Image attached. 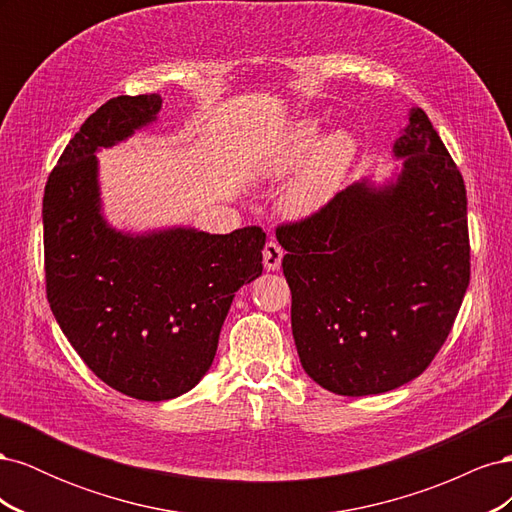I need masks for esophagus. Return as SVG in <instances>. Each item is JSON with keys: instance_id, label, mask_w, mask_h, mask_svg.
Returning <instances> with one entry per match:
<instances>
[{"instance_id": "esophagus-1", "label": "esophagus", "mask_w": 512, "mask_h": 512, "mask_svg": "<svg viewBox=\"0 0 512 512\" xmlns=\"http://www.w3.org/2000/svg\"><path fill=\"white\" fill-rule=\"evenodd\" d=\"M282 258H284V250L282 245L277 241H267L265 243V250H262V262H265V269L267 271H277L282 265Z\"/></svg>"}]
</instances>
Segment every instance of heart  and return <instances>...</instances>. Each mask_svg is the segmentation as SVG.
<instances>
[{
    "label": "heart",
    "instance_id": "1",
    "mask_svg": "<svg viewBox=\"0 0 512 512\" xmlns=\"http://www.w3.org/2000/svg\"><path fill=\"white\" fill-rule=\"evenodd\" d=\"M314 138L316 128L312 123L297 126V130L290 136V143L271 162L269 173L280 177L292 170L307 156L308 149L314 145ZM352 158L354 138L348 132L337 130L320 138L297 177L288 185L284 196L286 209L292 215H307L318 211L339 188Z\"/></svg>",
    "mask_w": 512,
    "mask_h": 512
}]
</instances>
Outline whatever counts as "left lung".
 Listing matches in <instances>:
<instances>
[{"mask_svg": "<svg viewBox=\"0 0 512 512\" xmlns=\"http://www.w3.org/2000/svg\"><path fill=\"white\" fill-rule=\"evenodd\" d=\"M389 188L356 183L275 228L305 374L337 395L393 391L421 376L470 284L466 183L423 108L397 138Z\"/></svg>", "mask_w": 512, "mask_h": 512, "instance_id": "obj_1", "label": "left lung"}]
</instances>
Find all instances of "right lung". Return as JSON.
I'll use <instances>...</instances> for the list:
<instances>
[{
    "label": "right lung",
    "instance_id": "obj_1",
    "mask_svg": "<svg viewBox=\"0 0 512 512\" xmlns=\"http://www.w3.org/2000/svg\"><path fill=\"white\" fill-rule=\"evenodd\" d=\"M158 94L119 96L89 115L46 179V299L85 365L111 389L164 401L194 389L218 350L232 297L262 273L265 230L192 228L130 237L100 215L96 149L156 119Z\"/></svg>",
    "mask_w": 512,
    "mask_h": 512
}]
</instances>
